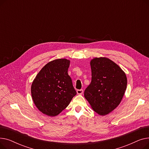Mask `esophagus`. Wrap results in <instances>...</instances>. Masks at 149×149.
Here are the masks:
<instances>
[{"label":"esophagus","mask_w":149,"mask_h":149,"mask_svg":"<svg viewBox=\"0 0 149 149\" xmlns=\"http://www.w3.org/2000/svg\"><path fill=\"white\" fill-rule=\"evenodd\" d=\"M83 92V89H79V90H77V93L78 95H81Z\"/></svg>","instance_id":"esophagus-1"}]
</instances>
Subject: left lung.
I'll use <instances>...</instances> for the list:
<instances>
[{
  "mask_svg": "<svg viewBox=\"0 0 149 149\" xmlns=\"http://www.w3.org/2000/svg\"><path fill=\"white\" fill-rule=\"evenodd\" d=\"M91 84L84 96L100 115H106L118 107L127 88V80L122 69L107 57H95L90 61Z\"/></svg>",
  "mask_w": 149,
  "mask_h": 149,
  "instance_id": "obj_1",
  "label": "left lung"
}]
</instances>
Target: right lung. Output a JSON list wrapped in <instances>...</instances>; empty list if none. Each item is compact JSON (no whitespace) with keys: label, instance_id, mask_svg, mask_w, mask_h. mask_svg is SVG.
Segmentation results:
<instances>
[{"label":"right lung","instance_id":"add662e5","mask_svg":"<svg viewBox=\"0 0 149 149\" xmlns=\"http://www.w3.org/2000/svg\"><path fill=\"white\" fill-rule=\"evenodd\" d=\"M70 60L58 58L48 62L31 84L33 102L43 114L56 116L69 105L77 94L68 70Z\"/></svg>","mask_w":149,"mask_h":149}]
</instances>
